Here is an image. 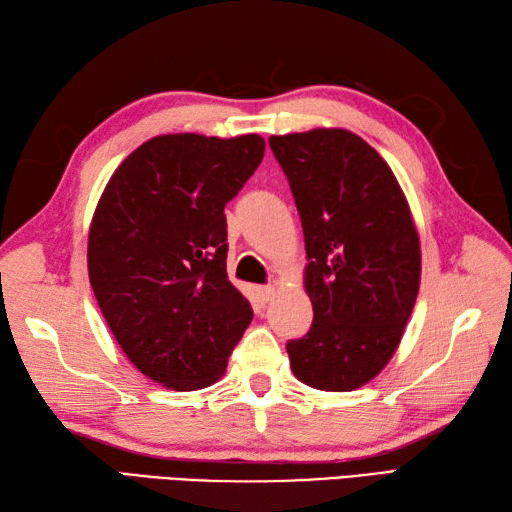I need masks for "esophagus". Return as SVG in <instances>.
Segmentation results:
<instances>
[{
	"instance_id": "34e87169",
	"label": "esophagus",
	"mask_w": 512,
	"mask_h": 512,
	"mask_svg": "<svg viewBox=\"0 0 512 512\" xmlns=\"http://www.w3.org/2000/svg\"><path fill=\"white\" fill-rule=\"evenodd\" d=\"M273 295H275V288L273 286H259L257 288V299L262 301V303H268L270 299H273Z\"/></svg>"
}]
</instances>
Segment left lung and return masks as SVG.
Listing matches in <instances>:
<instances>
[{
    "label": "left lung",
    "instance_id": "left-lung-1",
    "mask_svg": "<svg viewBox=\"0 0 512 512\" xmlns=\"http://www.w3.org/2000/svg\"><path fill=\"white\" fill-rule=\"evenodd\" d=\"M306 239L314 319L286 343L314 389L352 391L387 365L420 288V239L387 162L347 129L270 136Z\"/></svg>",
    "mask_w": 512,
    "mask_h": 512
}]
</instances>
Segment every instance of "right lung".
<instances>
[{
  "label": "right lung",
  "mask_w": 512,
  "mask_h": 512,
  "mask_svg": "<svg viewBox=\"0 0 512 512\" xmlns=\"http://www.w3.org/2000/svg\"><path fill=\"white\" fill-rule=\"evenodd\" d=\"M264 147L257 134L156 136L123 160L94 211V297L129 361L169 389L213 385L253 319L226 275L224 206Z\"/></svg>",
  "instance_id": "right-lung-1"
}]
</instances>
